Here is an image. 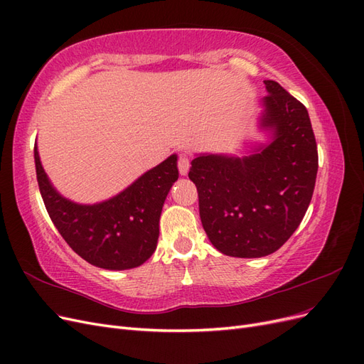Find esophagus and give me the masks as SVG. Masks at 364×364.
<instances>
[{"instance_id": "esophagus-1", "label": "esophagus", "mask_w": 364, "mask_h": 364, "mask_svg": "<svg viewBox=\"0 0 364 364\" xmlns=\"http://www.w3.org/2000/svg\"><path fill=\"white\" fill-rule=\"evenodd\" d=\"M178 168H179L181 176H186V174H188V171H190V159H188V156H185V155H181V156H179Z\"/></svg>"}]
</instances>
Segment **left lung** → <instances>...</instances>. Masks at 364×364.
Instances as JSON below:
<instances>
[{
  "label": "left lung",
  "mask_w": 364,
  "mask_h": 364,
  "mask_svg": "<svg viewBox=\"0 0 364 364\" xmlns=\"http://www.w3.org/2000/svg\"><path fill=\"white\" fill-rule=\"evenodd\" d=\"M259 130L269 141L245 156L200 153L188 178L213 246L228 257L259 258L277 252L301 225L311 202L317 146L306 107L284 87L264 80Z\"/></svg>",
  "instance_id": "obj_1"
}]
</instances>
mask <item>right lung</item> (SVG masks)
<instances>
[{
  "instance_id": "right-lung-1",
  "label": "right lung",
  "mask_w": 364,
  "mask_h": 364,
  "mask_svg": "<svg viewBox=\"0 0 364 364\" xmlns=\"http://www.w3.org/2000/svg\"><path fill=\"white\" fill-rule=\"evenodd\" d=\"M35 164L51 222L77 255L106 270L134 269L153 255L164 202L179 178L178 155L141 174L111 199L94 205L75 203L54 188L42 167L38 146Z\"/></svg>"
}]
</instances>
